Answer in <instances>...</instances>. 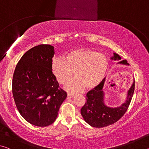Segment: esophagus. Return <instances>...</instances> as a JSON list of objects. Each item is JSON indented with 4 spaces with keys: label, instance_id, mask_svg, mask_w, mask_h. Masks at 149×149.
<instances>
[{
    "label": "esophagus",
    "instance_id": "1",
    "mask_svg": "<svg viewBox=\"0 0 149 149\" xmlns=\"http://www.w3.org/2000/svg\"><path fill=\"white\" fill-rule=\"evenodd\" d=\"M67 96H68V98H70V99H71V98L74 97V94H72V93H68Z\"/></svg>",
    "mask_w": 149,
    "mask_h": 149
}]
</instances>
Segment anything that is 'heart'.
Returning <instances> with one entry per match:
<instances>
[{
    "label": "heart",
    "instance_id": "obj_1",
    "mask_svg": "<svg viewBox=\"0 0 149 149\" xmlns=\"http://www.w3.org/2000/svg\"><path fill=\"white\" fill-rule=\"evenodd\" d=\"M108 60L104 54L89 48H79L67 54L66 57H55L52 60L51 70L58 82L65 85V89L72 92L85 88L95 89L101 84L107 74Z\"/></svg>",
    "mask_w": 149,
    "mask_h": 149
}]
</instances>
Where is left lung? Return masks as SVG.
Masks as SVG:
<instances>
[{
  "mask_svg": "<svg viewBox=\"0 0 149 149\" xmlns=\"http://www.w3.org/2000/svg\"><path fill=\"white\" fill-rule=\"evenodd\" d=\"M111 59L120 60L121 57L114 53ZM118 64L128 65L126 60H122ZM105 79L95 89L87 93L86 102L81 109V114L88 124L95 127H103L112 125L119 120L124 115L130 104L135 90V79L132 87L128 91L127 100L122 106L117 108H110L106 106L104 102V87Z\"/></svg>",
  "mask_w": 149,
  "mask_h": 149,
  "instance_id": "1",
  "label": "left lung"
}]
</instances>
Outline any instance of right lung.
I'll return each mask as SVG.
<instances>
[{
	"mask_svg": "<svg viewBox=\"0 0 149 149\" xmlns=\"http://www.w3.org/2000/svg\"><path fill=\"white\" fill-rule=\"evenodd\" d=\"M54 47L40 45L25 53L16 65L12 94L17 110L32 125L45 127L56 119L67 93L52 74Z\"/></svg>",
	"mask_w": 149,
	"mask_h": 149,
	"instance_id": "right-lung-1",
	"label": "right lung"
}]
</instances>
